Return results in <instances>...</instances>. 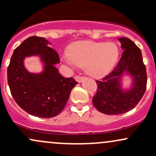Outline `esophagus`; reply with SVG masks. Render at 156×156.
<instances>
[{"label":"esophagus","mask_w":156,"mask_h":156,"mask_svg":"<svg viewBox=\"0 0 156 156\" xmlns=\"http://www.w3.org/2000/svg\"><path fill=\"white\" fill-rule=\"evenodd\" d=\"M84 77L83 76H77L76 77V80H77V81L78 82V83H80V82L82 81V80H83Z\"/></svg>","instance_id":"obj_1"}]
</instances>
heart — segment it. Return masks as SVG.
Listing matches in <instances>:
<instances>
[{
	"label": "heart",
	"mask_w": 156,
	"mask_h": 156,
	"mask_svg": "<svg viewBox=\"0 0 156 156\" xmlns=\"http://www.w3.org/2000/svg\"><path fill=\"white\" fill-rule=\"evenodd\" d=\"M65 62L71 66L85 67L89 76L99 78L107 74L119 59V50L112 42H80L69 51Z\"/></svg>",
	"instance_id": "obj_1"
}]
</instances>
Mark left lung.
<instances>
[{"mask_svg":"<svg viewBox=\"0 0 156 156\" xmlns=\"http://www.w3.org/2000/svg\"><path fill=\"white\" fill-rule=\"evenodd\" d=\"M123 52L119 63L111 73L101 80H96L97 93L94 106L106 115H119L132 110L143 97L147 87V72L140 48L128 37L119 38ZM127 71L134 78L133 89L123 91L120 78Z\"/></svg>","mask_w":156,"mask_h":156,"instance_id":"left-lung-1","label":"left lung"}]
</instances>
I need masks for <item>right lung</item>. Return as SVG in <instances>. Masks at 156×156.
Masks as SVG:
<instances>
[{
    "instance_id": "obj_1",
    "label": "right lung",
    "mask_w": 156,
    "mask_h": 156,
    "mask_svg": "<svg viewBox=\"0 0 156 156\" xmlns=\"http://www.w3.org/2000/svg\"><path fill=\"white\" fill-rule=\"evenodd\" d=\"M49 44L44 37H28L15 48L7 70L9 89L16 104L32 115L46 119L62 111L78 83L73 77H63L54 67L59 62V57ZM31 55H39L45 64L41 74L30 73L24 68V57Z\"/></svg>"
}]
</instances>
